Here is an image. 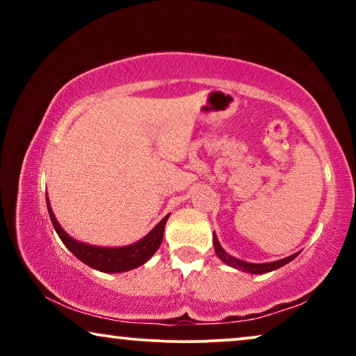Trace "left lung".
Returning a JSON list of instances; mask_svg holds the SVG:
<instances>
[{
	"label": "left lung",
	"mask_w": 356,
	"mask_h": 356,
	"mask_svg": "<svg viewBox=\"0 0 356 356\" xmlns=\"http://www.w3.org/2000/svg\"><path fill=\"white\" fill-rule=\"evenodd\" d=\"M213 248H216L217 256L220 257V259L225 262V264L235 267V269H238V270L250 272V274H266V272L275 270L282 266L289 264L290 261H293L295 257L298 256V252H296V254H291L289 257H285V259H280V261H275V262H266V264H252V262H245V261L236 259V257H233L230 254H227L225 250H223V248L220 246V243H218L216 233H213Z\"/></svg>",
	"instance_id": "left-lung-1"
}]
</instances>
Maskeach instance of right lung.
<instances>
[{
	"mask_svg": "<svg viewBox=\"0 0 356 356\" xmlns=\"http://www.w3.org/2000/svg\"><path fill=\"white\" fill-rule=\"evenodd\" d=\"M47 207H48V213H50L53 227H55L58 236L61 238V241L65 243L67 250H70L77 259L92 267V269L106 272V274L131 270L134 269V267H139L143 266L144 262H147L150 257L154 256V252L159 250V246L162 245L165 223H167L168 216H170L168 213L167 217H163L162 220H160L157 225H155L152 230H150L147 235H145L143 240H139L138 243H133V245L123 246V248H102V246L86 245V243L77 241L72 236L67 235V233L61 228L60 223L56 222V217L51 211L48 197H47Z\"/></svg>",
	"mask_w": 356,
	"mask_h": 356,
	"instance_id": "right-lung-1",
	"label": "right lung"
}]
</instances>
